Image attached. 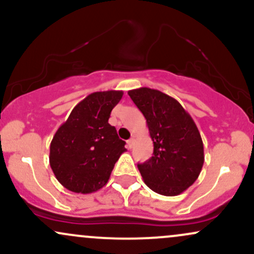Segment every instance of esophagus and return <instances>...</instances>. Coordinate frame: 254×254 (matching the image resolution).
<instances>
[{"instance_id":"34e87169","label":"esophagus","mask_w":254,"mask_h":254,"mask_svg":"<svg viewBox=\"0 0 254 254\" xmlns=\"http://www.w3.org/2000/svg\"><path fill=\"white\" fill-rule=\"evenodd\" d=\"M133 142H135V139H133V138H130L129 141L127 142V148H129V149H131V148L133 147Z\"/></svg>"}]
</instances>
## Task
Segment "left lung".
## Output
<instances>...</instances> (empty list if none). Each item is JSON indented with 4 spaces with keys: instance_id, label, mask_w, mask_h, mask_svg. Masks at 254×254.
Returning a JSON list of instances; mask_svg holds the SVG:
<instances>
[{
    "instance_id": "left-lung-1",
    "label": "left lung",
    "mask_w": 254,
    "mask_h": 254,
    "mask_svg": "<svg viewBox=\"0 0 254 254\" xmlns=\"http://www.w3.org/2000/svg\"><path fill=\"white\" fill-rule=\"evenodd\" d=\"M143 113L154 143L153 156L138 164L148 188L177 196L197 180L204 164L203 141L191 116L174 98L147 88L127 92Z\"/></svg>"
}]
</instances>
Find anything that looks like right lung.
I'll use <instances>...</instances> for the list:
<instances>
[{
    "label": "right lung",
    "mask_w": 254,
    "mask_h": 254,
    "mask_svg": "<svg viewBox=\"0 0 254 254\" xmlns=\"http://www.w3.org/2000/svg\"><path fill=\"white\" fill-rule=\"evenodd\" d=\"M122 97V90L92 93L72 109L55 133L50 166L69 191L92 193L100 190L127 150L116 127L109 124L111 111Z\"/></svg>",
    "instance_id": "right-lung-1"
}]
</instances>
